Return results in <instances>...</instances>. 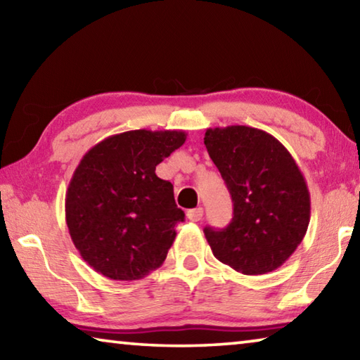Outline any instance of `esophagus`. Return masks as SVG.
Masks as SVG:
<instances>
[{"mask_svg":"<svg viewBox=\"0 0 360 360\" xmlns=\"http://www.w3.org/2000/svg\"><path fill=\"white\" fill-rule=\"evenodd\" d=\"M203 217V208H193L187 211V219L192 222H198Z\"/></svg>","mask_w":360,"mask_h":360,"instance_id":"34e87169","label":"esophagus"}]
</instances>
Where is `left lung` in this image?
<instances>
[{
    "label": "left lung",
    "mask_w": 360,
    "mask_h": 360,
    "mask_svg": "<svg viewBox=\"0 0 360 360\" xmlns=\"http://www.w3.org/2000/svg\"><path fill=\"white\" fill-rule=\"evenodd\" d=\"M205 146L233 202L227 227L205 229L212 254L243 275L276 270L302 243L311 214L294 157L270 133L246 125L208 129Z\"/></svg>",
    "instance_id": "1"
}]
</instances>
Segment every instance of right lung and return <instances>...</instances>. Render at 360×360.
Here are the masks:
<instances>
[{"label": "right lung", "instance_id": "1", "mask_svg": "<svg viewBox=\"0 0 360 360\" xmlns=\"http://www.w3.org/2000/svg\"><path fill=\"white\" fill-rule=\"evenodd\" d=\"M186 138L181 130H130L105 138L81 158L65 216L76 249L96 273L135 281L167 259L184 211L155 167Z\"/></svg>", "mask_w": 360, "mask_h": 360}]
</instances>
